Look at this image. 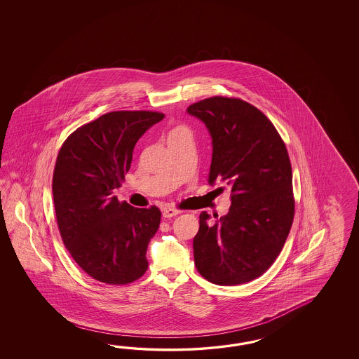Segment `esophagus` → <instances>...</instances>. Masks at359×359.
<instances>
[{"label":"esophagus","instance_id":"1","mask_svg":"<svg viewBox=\"0 0 359 359\" xmlns=\"http://www.w3.org/2000/svg\"><path fill=\"white\" fill-rule=\"evenodd\" d=\"M180 213H181V210L175 209V208H164V209H163V217H164V218H172V217L178 215Z\"/></svg>","mask_w":359,"mask_h":359}]
</instances>
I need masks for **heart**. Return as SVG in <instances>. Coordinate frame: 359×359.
Masks as SVG:
<instances>
[{"instance_id": "b5f03b06", "label": "heart", "mask_w": 359, "mask_h": 359, "mask_svg": "<svg viewBox=\"0 0 359 359\" xmlns=\"http://www.w3.org/2000/svg\"><path fill=\"white\" fill-rule=\"evenodd\" d=\"M182 133H187V130H184V128H175L173 130H170V133H169L168 137H172V136H177V135H182Z\"/></svg>"}]
</instances>
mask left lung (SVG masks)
<instances>
[{
    "mask_svg": "<svg viewBox=\"0 0 359 359\" xmlns=\"http://www.w3.org/2000/svg\"><path fill=\"white\" fill-rule=\"evenodd\" d=\"M205 124L213 154L208 182L231 190L229 213L215 222L200 214L194 237L198 273L209 283H249L272 266L294 219L292 173L286 146L259 109L214 96L187 107Z\"/></svg>",
    "mask_w": 359,
    "mask_h": 359,
    "instance_id": "obj_1",
    "label": "left lung"
}]
</instances>
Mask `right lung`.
I'll return each instance as SVG.
<instances>
[{
  "mask_svg": "<svg viewBox=\"0 0 359 359\" xmlns=\"http://www.w3.org/2000/svg\"><path fill=\"white\" fill-rule=\"evenodd\" d=\"M164 118L154 111H113L74 130L61 146L53 177L62 243L76 264L100 283L126 285L144 275L146 250L161 224L156 206L119 203L138 140Z\"/></svg>",
  "mask_w": 359,
  "mask_h": 359,
  "instance_id": "obj_1",
  "label": "right lung"
}]
</instances>
